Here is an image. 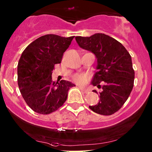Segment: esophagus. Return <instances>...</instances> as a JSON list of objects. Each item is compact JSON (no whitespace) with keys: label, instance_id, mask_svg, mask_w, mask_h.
Instances as JSON below:
<instances>
[{"label":"esophagus","instance_id":"1","mask_svg":"<svg viewBox=\"0 0 152 152\" xmlns=\"http://www.w3.org/2000/svg\"><path fill=\"white\" fill-rule=\"evenodd\" d=\"M78 86V87L80 88V90H81L82 92H84V93H87L88 91H89V90H88V89H85V88H84V87H81V86H79V85H77Z\"/></svg>","mask_w":152,"mask_h":152}]
</instances>
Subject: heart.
Listing matches in <instances>:
<instances>
[{
	"mask_svg": "<svg viewBox=\"0 0 152 152\" xmlns=\"http://www.w3.org/2000/svg\"><path fill=\"white\" fill-rule=\"evenodd\" d=\"M73 80L76 83L79 84V85H84L88 80V75L86 74H77L73 77Z\"/></svg>",
	"mask_w": 152,
	"mask_h": 152,
	"instance_id": "heart-1",
	"label": "heart"
}]
</instances>
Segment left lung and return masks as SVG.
I'll list each match as a JSON object with an SVG mask.
<instances>
[{"instance_id": "obj_1", "label": "left lung", "mask_w": 152, "mask_h": 152, "mask_svg": "<svg viewBox=\"0 0 152 152\" xmlns=\"http://www.w3.org/2000/svg\"><path fill=\"white\" fill-rule=\"evenodd\" d=\"M75 39L80 48L93 53L97 59V71L91 85L101 88L102 91H93L100 99L89 108L100 115H112L123 106L133 88L134 71L131 56L122 44L104 34L76 37Z\"/></svg>"}]
</instances>
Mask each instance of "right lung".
Returning a JSON list of instances; mask_svg holds the SVG:
<instances>
[{"mask_svg": "<svg viewBox=\"0 0 152 152\" xmlns=\"http://www.w3.org/2000/svg\"><path fill=\"white\" fill-rule=\"evenodd\" d=\"M74 37L46 34L31 42L22 52L18 65L19 89L28 106L36 113L49 114L66 101L72 82L52 80L54 65L61 63L63 53Z\"/></svg>", "mask_w": 152, "mask_h": 152, "instance_id": "1", "label": "right lung"}]
</instances>
